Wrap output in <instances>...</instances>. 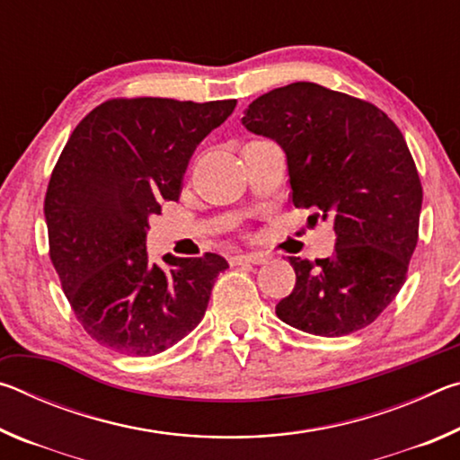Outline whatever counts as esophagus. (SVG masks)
Segmentation results:
<instances>
[{
    "instance_id": "34e87169",
    "label": "esophagus",
    "mask_w": 460,
    "mask_h": 460,
    "mask_svg": "<svg viewBox=\"0 0 460 460\" xmlns=\"http://www.w3.org/2000/svg\"><path fill=\"white\" fill-rule=\"evenodd\" d=\"M229 261L231 266H245V263H263L266 258L260 253H239V255H233Z\"/></svg>"
}]
</instances>
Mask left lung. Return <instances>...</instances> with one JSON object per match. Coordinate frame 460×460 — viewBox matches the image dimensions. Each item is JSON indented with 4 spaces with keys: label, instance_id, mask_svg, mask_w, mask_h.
<instances>
[{
    "label": "left lung",
    "instance_id": "obj_1",
    "mask_svg": "<svg viewBox=\"0 0 460 460\" xmlns=\"http://www.w3.org/2000/svg\"><path fill=\"white\" fill-rule=\"evenodd\" d=\"M241 121L282 146L292 205L332 219L337 237L331 258H290L296 286L276 314L318 337L365 329L418 243L422 182L402 131L369 101L302 81L258 97Z\"/></svg>",
    "mask_w": 460,
    "mask_h": 460
}]
</instances>
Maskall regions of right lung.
I'll return each instance as SVG.
<instances>
[{
    "label": "right lung",
    "instance_id": "1",
    "mask_svg": "<svg viewBox=\"0 0 460 460\" xmlns=\"http://www.w3.org/2000/svg\"><path fill=\"white\" fill-rule=\"evenodd\" d=\"M235 105L118 97L68 137L44 197L49 255L76 321L99 345L158 355L205 316L227 260L164 258V270L147 255V219L178 200L190 155Z\"/></svg>",
    "mask_w": 460,
    "mask_h": 460
}]
</instances>
